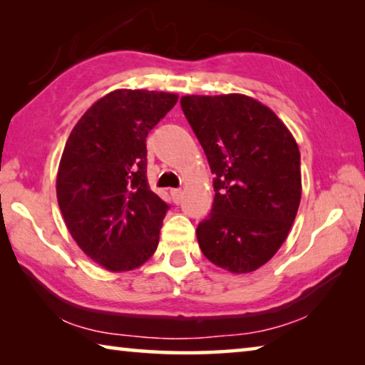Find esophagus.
Wrapping results in <instances>:
<instances>
[{
    "label": "esophagus",
    "instance_id": "1",
    "mask_svg": "<svg viewBox=\"0 0 365 365\" xmlns=\"http://www.w3.org/2000/svg\"><path fill=\"white\" fill-rule=\"evenodd\" d=\"M170 195H172V200H174V202H180V200H182V190L180 188L170 190Z\"/></svg>",
    "mask_w": 365,
    "mask_h": 365
}]
</instances>
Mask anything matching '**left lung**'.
Masks as SVG:
<instances>
[{
    "instance_id": "1",
    "label": "left lung",
    "mask_w": 365,
    "mask_h": 365,
    "mask_svg": "<svg viewBox=\"0 0 365 365\" xmlns=\"http://www.w3.org/2000/svg\"><path fill=\"white\" fill-rule=\"evenodd\" d=\"M180 104L215 175L211 214L196 228L202 255L233 274L256 270L279 251L298 212V145L250 96L193 95Z\"/></svg>"
}]
</instances>
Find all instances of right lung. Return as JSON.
Segmentation results:
<instances>
[{
    "mask_svg": "<svg viewBox=\"0 0 365 365\" xmlns=\"http://www.w3.org/2000/svg\"><path fill=\"white\" fill-rule=\"evenodd\" d=\"M177 95L115 90L73 127L61 158L56 193L72 238L104 269L140 267L156 251L169 205L146 178V137Z\"/></svg>",
    "mask_w": 365,
    "mask_h": 365,
    "instance_id": "right-lung-1",
    "label": "right lung"
}]
</instances>
